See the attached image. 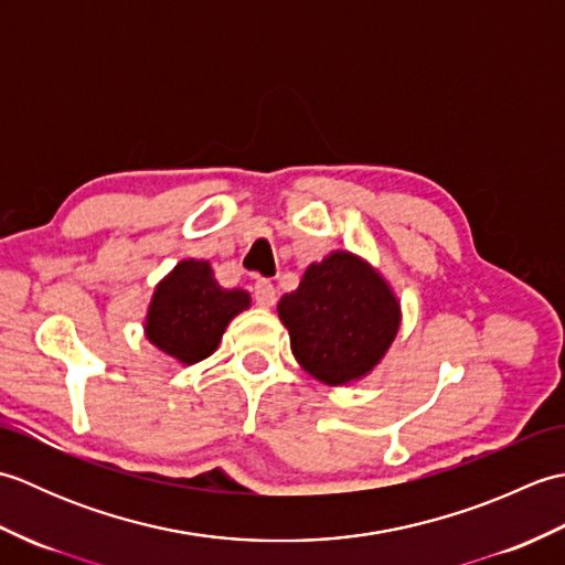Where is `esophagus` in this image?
I'll return each mask as SVG.
<instances>
[{"label":"esophagus","mask_w":565,"mask_h":565,"mask_svg":"<svg viewBox=\"0 0 565 565\" xmlns=\"http://www.w3.org/2000/svg\"><path fill=\"white\" fill-rule=\"evenodd\" d=\"M252 294H255V303L259 308H271L276 303V289L267 279H259L255 286H252Z\"/></svg>","instance_id":"esophagus-1"}]
</instances>
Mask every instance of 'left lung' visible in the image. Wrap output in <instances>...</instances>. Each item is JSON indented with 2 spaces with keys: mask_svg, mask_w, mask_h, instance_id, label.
Listing matches in <instances>:
<instances>
[{
  "mask_svg": "<svg viewBox=\"0 0 565 565\" xmlns=\"http://www.w3.org/2000/svg\"><path fill=\"white\" fill-rule=\"evenodd\" d=\"M294 356L316 379L340 386L369 374L401 326L391 289L350 252L310 264L301 284L279 301Z\"/></svg>",
  "mask_w": 565,
  "mask_h": 565,
  "instance_id": "1",
  "label": "left lung"
}]
</instances>
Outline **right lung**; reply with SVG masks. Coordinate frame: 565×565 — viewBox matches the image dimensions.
I'll return each instance as SVG.
<instances>
[{"label":"right lung","mask_w":565,"mask_h":565,"mask_svg":"<svg viewBox=\"0 0 565 565\" xmlns=\"http://www.w3.org/2000/svg\"><path fill=\"white\" fill-rule=\"evenodd\" d=\"M249 306L243 289H223L209 262L184 259L158 286L148 313V340L179 362L213 354L227 322Z\"/></svg>","instance_id":"obj_1"}]
</instances>
